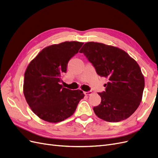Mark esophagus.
<instances>
[{"label": "esophagus", "mask_w": 158, "mask_h": 158, "mask_svg": "<svg viewBox=\"0 0 158 158\" xmlns=\"http://www.w3.org/2000/svg\"><path fill=\"white\" fill-rule=\"evenodd\" d=\"M84 94L85 95H90L92 94V91H89V92H85Z\"/></svg>", "instance_id": "1"}]
</instances>
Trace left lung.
Masks as SVG:
<instances>
[{"mask_svg": "<svg viewBox=\"0 0 158 158\" xmlns=\"http://www.w3.org/2000/svg\"><path fill=\"white\" fill-rule=\"evenodd\" d=\"M101 77L108 79L106 91L98 93L102 102L94 107L96 115L107 122L125 120L142 101L144 78L136 61L118 47L101 43H85L80 49Z\"/></svg>", "mask_w": 158, "mask_h": 158, "instance_id": "8db88e82", "label": "left lung"}]
</instances>
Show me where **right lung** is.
I'll list each match as a JSON object with an SVG mask.
<instances>
[{"label": "right lung", "instance_id": "obj_1", "mask_svg": "<svg viewBox=\"0 0 158 158\" xmlns=\"http://www.w3.org/2000/svg\"><path fill=\"white\" fill-rule=\"evenodd\" d=\"M84 43L65 41L45 47L28 64L23 92L27 104L37 117L59 123L71 117L84 97L82 90H71L60 84L69 61Z\"/></svg>", "mask_w": 158, "mask_h": 158}]
</instances>
